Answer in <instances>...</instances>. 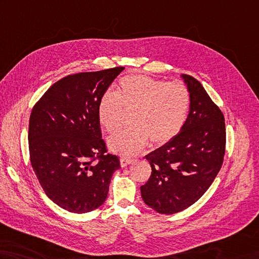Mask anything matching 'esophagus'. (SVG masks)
Returning <instances> with one entry per match:
<instances>
[{
  "label": "esophagus",
  "mask_w": 259,
  "mask_h": 259,
  "mask_svg": "<svg viewBox=\"0 0 259 259\" xmlns=\"http://www.w3.org/2000/svg\"><path fill=\"white\" fill-rule=\"evenodd\" d=\"M132 162H134V160H132V159H128V158H121V159H120V165H121L122 167H124V166H127V165L131 164Z\"/></svg>",
  "instance_id": "esophagus-1"
}]
</instances>
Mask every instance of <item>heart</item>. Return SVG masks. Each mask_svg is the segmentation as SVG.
Here are the masks:
<instances>
[{
	"label": "heart",
	"instance_id": "heart-1",
	"mask_svg": "<svg viewBox=\"0 0 259 259\" xmlns=\"http://www.w3.org/2000/svg\"><path fill=\"white\" fill-rule=\"evenodd\" d=\"M122 108L134 110L130 124L108 139L113 152L131 157L149 140L162 146L172 141L183 129L190 108L189 89L181 81H165L146 75L123 77L115 93L107 92L98 102V119L108 132L117 130Z\"/></svg>",
	"mask_w": 259,
	"mask_h": 259
}]
</instances>
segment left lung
Instances as JSON below:
<instances>
[{"label": "left lung", "instance_id": "1", "mask_svg": "<svg viewBox=\"0 0 259 259\" xmlns=\"http://www.w3.org/2000/svg\"><path fill=\"white\" fill-rule=\"evenodd\" d=\"M190 93V112L181 132L146 155L151 176L141 196L160 214L190 207L213 183L223 164L226 144L224 115L201 82L183 76Z\"/></svg>", "mask_w": 259, "mask_h": 259}]
</instances>
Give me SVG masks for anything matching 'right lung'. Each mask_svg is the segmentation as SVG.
Segmentation results:
<instances>
[{"mask_svg":"<svg viewBox=\"0 0 259 259\" xmlns=\"http://www.w3.org/2000/svg\"><path fill=\"white\" fill-rule=\"evenodd\" d=\"M124 67L68 75L36 102L29 117L28 149L46 195L73 213L104 204L120 167L101 138L98 102Z\"/></svg>","mask_w":259,"mask_h":259,"instance_id":"right-lung-1","label":"right lung"}]
</instances>
